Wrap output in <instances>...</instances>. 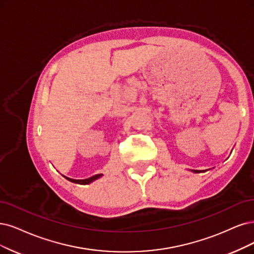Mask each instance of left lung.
<instances>
[{
	"mask_svg": "<svg viewBox=\"0 0 254 254\" xmlns=\"http://www.w3.org/2000/svg\"><path fill=\"white\" fill-rule=\"evenodd\" d=\"M192 173H196V174H198V173H205L206 171H207V170H205V171H198V170H190Z\"/></svg>",
	"mask_w": 254,
	"mask_h": 254,
	"instance_id": "8db88e82",
	"label": "left lung"
}]
</instances>
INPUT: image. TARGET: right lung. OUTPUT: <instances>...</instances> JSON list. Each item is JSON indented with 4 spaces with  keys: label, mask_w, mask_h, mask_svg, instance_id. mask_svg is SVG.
Segmentation results:
<instances>
[{
    "label": "right lung",
    "mask_w": 254,
    "mask_h": 254,
    "mask_svg": "<svg viewBox=\"0 0 254 254\" xmlns=\"http://www.w3.org/2000/svg\"><path fill=\"white\" fill-rule=\"evenodd\" d=\"M65 179H67L68 181H70V182H73V183H77V184H81V185H86V184H90V183H92V182H94L95 180H97V179H99L100 177H102V174H98V175H95V176H93V177H90V178H88V179H83V180H76V179H71V178H68V177H65V176H64Z\"/></svg>",
    "instance_id": "obj_1"
}]
</instances>
